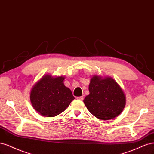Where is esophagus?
I'll return each instance as SVG.
<instances>
[{
    "label": "esophagus",
    "mask_w": 154,
    "mask_h": 154,
    "mask_svg": "<svg viewBox=\"0 0 154 154\" xmlns=\"http://www.w3.org/2000/svg\"><path fill=\"white\" fill-rule=\"evenodd\" d=\"M77 99L79 100H82L84 99V97L82 96H81V97H77Z\"/></svg>",
    "instance_id": "esophagus-1"
}]
</instances>
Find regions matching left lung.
Segmentation results:
<instances>
[{
    "label": "left lung",
    "mask_w": 154,
    "mask_h": 154,
    "mask_svg": "<svg viewBox=\"0 0 154 154\" xmlns=\"http://www.w3.org/2000/svg\"><path fill=\"white\" fill-rule=\"evenodd\" d=\"M89 91L90 95L84 98V103L93 116L102 120L117 117L125 106V94L116 81L110 77L93 75Z\"/></svg>",
    "instance_id": "obj_1"
}]
</instances>
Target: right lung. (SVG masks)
<instances>
[{"mask_svg": "<svg viewBox=\"0 0 154 154\" xmlns=\"http://www.w3.org/2000/svg\"><path fill=\"white\" fill-rule=\"evenodd\" d=\"M65 77L43 76L31 89V102L40 115L54 117L69 106L74 97L71 90L63 83Z\"/></svg>", "mask_w": 154, "mask_h": 154, "instance_id": "right-lung-1", "label": "right lung"}]
</instances>
